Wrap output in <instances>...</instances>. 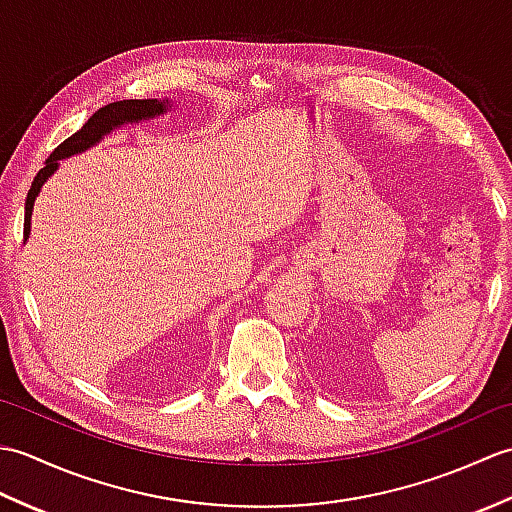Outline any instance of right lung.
<instances>
[{
    "label": "right lung",
    "mask_w": 512,
    "mask_h": 512,
    "mask_svg": "<svg viewBox=\"0 0 512 512\" xmlns=\"http://www.w3.org/2000/svg\"><path fill=\"white\" fill-rule=\"evenodd\" d=\"M173 107V101L169 99H129V101H116L101 107L99 112H94L88 123H85L79 132H74L70 138H65L63 143L52 151L46 160V167H43L35 180H32V187L26 198V217H24V242L30 237V217L32 209H35V200L41 191L43 184L48 182L54 171L59 169V160H65L76 154H83L85 149L99 145L101 140L112 134L114 129L123 125H136L143 121H154V118L167 114Z\"/></svg>",
    "instance_id": "add662e5"
}]
</instances>
